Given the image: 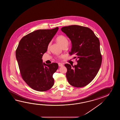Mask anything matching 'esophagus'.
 Returning <instances> with one entry per match:
<instances>
[{"mask_svg": "<svg viewBox=\"0 0 120 120\" xmlns=\"http://www.w3.org/2000/svg\"><path fill=\"white\" fill-rule=\"evenodd\" d=\"M58 66L59 67H62V66H63V64L61 63H59L58 64Z\"/></svg>", "mask_w": 120, "mask_h": 120, "instance_id": "1", "label": "esophagus"}]
</instances>
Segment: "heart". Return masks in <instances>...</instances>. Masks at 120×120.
Here are the masks:
<instances>
[{
	"label": "heart",
	"mask_w": 120,
	"mask_h": 120,
	"mask_svg": "<svg viewBox=\"0 0 120 120\" xmlns=\"http://www.w3.org/2000/svg\"><path fill=\"white\" fill-rule=\"evenodd\" d=\"M56 41L58 43L61 45L62 47L65 45H67L68 44L69 41L67 38L64 35H60L56 38ZM50 45V43H49L48 46V48H49ZM61 56H60L61 57Z\"/></svg>",
	"instance_id": "1"
}]
</instances>
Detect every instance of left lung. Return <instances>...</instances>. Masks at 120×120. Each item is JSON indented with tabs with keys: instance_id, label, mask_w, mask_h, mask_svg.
<instances>
[{
	"instance_id": "8db88e82",
	"label": "left lung",
	"mask_w": 120,
	"mask_h": 120,
	"mask_svg": "<svg viewBox=\"0 0 120 120\" xmlns=\"http://www.w3.org/2000/svg\"><path fill=\"white\" fill-rule=\"evenodd\" d=\"M71 41L70 55L75 54L78 64L72 67L65 64L69 84L73 87H83L89 84L97 75L101 65L102 55L99 38L90 28L71 25L61 28Z\"/></svg>"
}]
</instances>
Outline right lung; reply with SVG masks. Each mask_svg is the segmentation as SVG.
I'll use <instances>...</instances> for the list:
<instances>
[{
    "instance_id": "obj_1",
    "label": "right lung",
    "mask_w": 120,
    "mask_h": 120,
    "mask_svg": "<svg viewBox=\"0 0 120 120\" xmlns=\"http://www.w3.org/2000/svg\"><path fill=\"white\" fill-rule=\"evenodd\" d=\"M38 30L23 36L16 50V57L21 76L31 88L43 92L50 89L54 84L53 75L58 68L54 63H42V57L58 30Z\"/></svg>"
}]
</instances>
